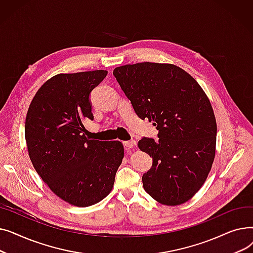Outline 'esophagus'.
<instances>
[{"label":"esophagus","mask_w":253,"mask_h":253,"mask_svg":"<svg viewBox=\"0 0 253 253\" xmlns=\"http://www.w3.org/2000/svg\"><path fill=\"white\" fill-rule=\"evenodd\" d=\"M124 145H125L126 150L133 149L136 147V141H124Z\"/></svg>","instance_id":"1"}]
</instances>
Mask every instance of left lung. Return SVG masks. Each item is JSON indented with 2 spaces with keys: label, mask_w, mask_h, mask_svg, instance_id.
<instances>
[{
  "label": "left lung",
  "mask_w": 253,
  "mask_h": 253,
  "mask_svg": "<svg viewBox=\"0 0 253 253\" xmlns=\"http://www.w3.org/2000/svg\"><path fill=\"white\" fill-rule=\"evenodd\" d=\"M114 76L139 118L159 130V140L142 138L140 151L153 159L143 189L159 203H185L202 188L215 157L216 120L196 80L171 63L118 66Z\"/></svg>",
  "instance_id": "obj_1"
}]
</instances>
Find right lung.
Returning a JSON list of instances; mask_svg holds the SVG:
<instances>
[{
    "label": "right lung",
    "instance_id": "add662e5",
    "mask_svg": "<svg viewBox=\"0 0 253 253\" xmlns=\"http://www.w3.org/2000/svg\"><path fill=\"white\" fill-rule=\"evenodd\" d=\"M108 75L96 70L53 76L35 94L25 119L31 161L48 188L77 207L100 202L114 188L124 158L121 141L85 136L93 120L90 92Z\"/></svg>",
    "mask_w": 253,
    "mask_h": 253
}]
</instances>
